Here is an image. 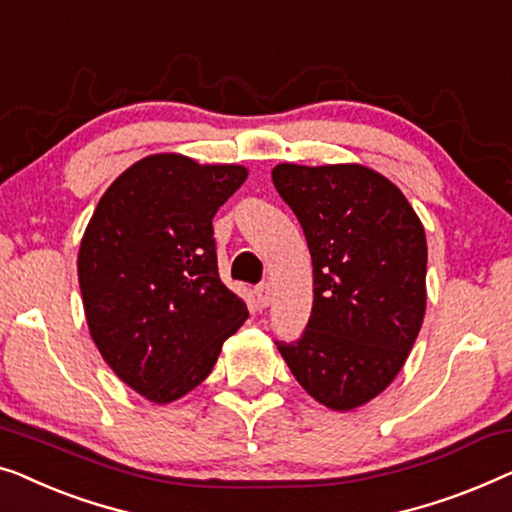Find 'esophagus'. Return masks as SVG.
Segmentation results:
<instances>
[{"label":"esophagus","mask_w":512,"mask_h":512,"mask_svg":"<svg viewBox=\"0 0 512 512\" xmlns=\"http://www.w3.org/2000/svg\"><path fill=\"white\" fill-rule=\"evenodd\" d=\"M256 300H258V305H261V307H270V302H272L270 284H261L256 288Z\"/></svg>","instance_id":"34e87169"}]
</instances>
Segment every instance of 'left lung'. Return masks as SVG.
Instances as JSON below:
<instances>
[{
    "mask_svg": "<svg viewBox=\"0 0 512 512\" xmlns=\"http://www.w3.org/2000/svg\"><path fill=\"white\" fill-rule=\"evenodd\" d=\"M272 182L305 231L314 268L307 330L277 348L318 404L353 411L395 381L418 339L425 228L402 191L367 166L279 164Z\"/></svg>",
    "mask_w": 512,
    "mask_h": 512,
    "instance_id": "obj_1",
    "label": "left lung"
}]
</instances>
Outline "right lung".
Here are the masks:
<instances>
[{
    "mask_svg": "<svg viewBox=\"0 0 512 512\" xmlns=\"http://www.w3.org/2000/svg\"><path fill=\"white\" fill-rule=\"evenodd\" d=\"M177 152L136 161L106 189L78 251L92 342L138 395L170 404L201 385L247 321L219 279L212 219L247 180Z\"/></svg>",
    "mask_w": 512,
    "mask_h": 512,
    "instance_id": "right-lung-1",
    "label": "right lung"
}]
</instances>
